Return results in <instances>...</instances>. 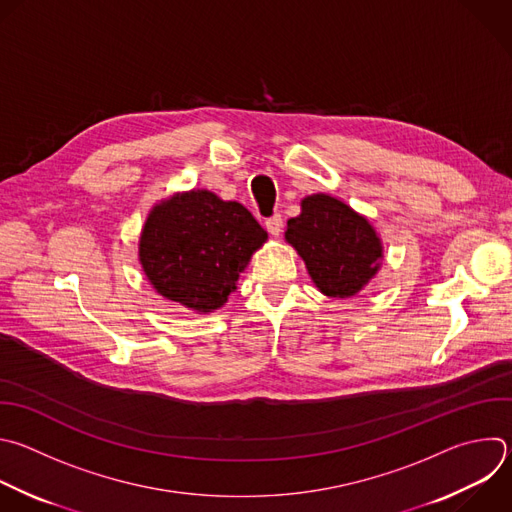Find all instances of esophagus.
I'll use <instances>...</instances> for the list:
<instances>
[{
    "label": "esophagus",
    "mask_w": 512,
    "mask_h": 512,
    "mask_svg": "<svg viewBox=\"0 0 512 512\" xmlns=\"http://www.w3.org/2000/svg\"><path fill=\"white\" fill-rule=\"evenodd\" d=\"M265 229L269 231V235H273V237H279V233H281V229H283V219H281V215H273V217H269L267 221H265Z\"/></svg>",
    "instance_id": "34e87169"
}]
</instances>
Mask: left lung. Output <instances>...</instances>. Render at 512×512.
Returning a JSON list of instances; mask_svg holds the SVG:
<instances>
[{
	"label": "left lung",
	"instance_id": "1",
	"mask_svg": "<svg viewBox=\"0 0 512 512\" xmlns=\"http://www.w3.org/2000/svg\"><path fill=\"white\" fill-rule=\"evenodd\" d=\"M285 241L295 247L311 281L327 297L360 293L384 259L382 239L370 221L323 193L301 201V213L287 221Z\"/></svg>",
	"mask_w": 512,
	"mask_h": 512
}]
</instances>
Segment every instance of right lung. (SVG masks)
Instances as JSON below:
<instances>
[{
  "mask_svg": "<svg viewBox=\"0 0 512 512\" xmlns=\"http://www.w3.org/2000/svg\"><path fill=\"white\" fill-rule=\"evenodd\" d=\"M265 241L267 231L241 203L197 189L152 207L138 259L156 293L211 313L227 303L239 273Z\"/></svg>",
  "mask_w": 512,
  "mask_h": 512,
  "instance_id": "right-lung-1",
  "label": "right lung"
}]
</instances>
